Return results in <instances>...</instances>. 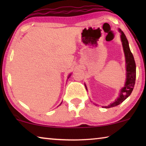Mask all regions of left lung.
Wrapping results in <instances>:
<instances>
[{"label": "left lung", "mask_w": 146, "mask_h": 146, "mask_svg": "<svg viewBox=\"0 0 146 146\" xmlns=\"http://www.w3.org/2000/svg\"><path fill=\"white\" fill-rule=\"evenodd\" d=\"M118 30L121 33L120 38L122 44L123 53H124L125 55L126 79H125L124 86L120 90L118 98L114 102L111 103L110 104L108 105L107 106H102L104 108H110L115 107V106L119 105L120 104L123 102L131 94L135 84L136 64L134 60V57H133L132 53L131 52L129 46V42H128V40L126 36L125 35V34L123 33V32L120 29H118ZM85 86L86 90H87V87H86V84Z\"/></svg>", "instance_id": "1"}]
</instances>
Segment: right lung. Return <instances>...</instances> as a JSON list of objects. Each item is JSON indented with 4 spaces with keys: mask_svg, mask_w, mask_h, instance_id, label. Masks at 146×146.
<instances>
[{
    "mask_svg": "<svg viewBox=\"0 0 146 146\" xmlns=\"http://www.w3.org/2000/svg\"><path fill=\"white\" fill-rule=\"evenodd\" d=\"M70 76H71V74H70V75H69V76H68V78H70ZM62 102L60 103V105H61V104H62ZM60 105H59V106H60Z\"/></svg>",
    "mask_w": 146,
    "mask_h": 146,
    "instance_id": "1",
    "label": "right lung"
}]
</instances>
